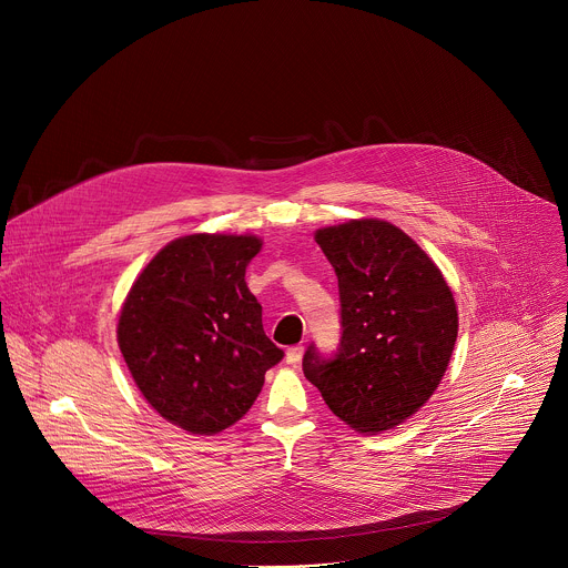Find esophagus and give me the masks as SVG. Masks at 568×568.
Listing matches in <instances>:
<instances>
[{"mask_svg":"<svg viewBox=\"0 0 568 568\" xmlns=\"http://www.w3.org/2000/svg\"><path fill=\"white\" fill-rule=\"evenodd\" d=\"M301 355H303V346H292V348L285 351V362L287 364H298Z\"/></svg>","mask_w":568,"mask_h":568,"instance_id":"obj_1","label":"esophagus"}]
</instances>
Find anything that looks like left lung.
<instances>
[{
    "mask_svg": "<svg viewBox=\"0 0 568 568\" xmlns=\"http://www.w3.org/2000/svg\"><path fill=\"white\" fill-rule=\"evenodd\" d=\"M337 272L342 346L303 357L305 377L359 434L407 423L438 388L458 337L454 294L429 254L399 226L359 217L316 229Z\"/></svg>",
    "mask_w": 568,
    "mask_h": 568,
    "instance_id": "8db88e82",
    "label": "left lung"
}]
</instances>
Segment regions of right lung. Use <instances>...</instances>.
<instances>
[{
    "label": "right lung",
    "mask_w": 568,
    "mask_h": 568,
    "mask_svg": "<svg viewBox=\"0 0 568 568\" xmlns=\"http://www.w3.org/2000/svg\"><path fill=\"white\" fill-rule=\"evenodd\" d=\"M261 250L250 233L182 235L141 270L121 305L116 342L136 388L189 434L235 425L283 359L245 281Z\"/></svg>",
    "instance_id": "right-lung-1"
}]
</instances>
